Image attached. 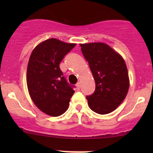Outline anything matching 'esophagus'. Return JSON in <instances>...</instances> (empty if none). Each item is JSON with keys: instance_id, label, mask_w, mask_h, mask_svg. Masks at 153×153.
I'll return each mask as SVG.
<instances>
[{"instance_id": "1", "label": "esophagus", "mask_w": 153, "mask_h": 153, "mask_svg": "<svg viewBox=\"0 0 153 153\" xmlns=\"http://www.w3.org/2000/svg\"><path fill=\"white\" fill-rule=\"evenodd\" d=\"M76 87H77V89H80V88H81V83H80V82L77 83Z\"/></svg>"}]
</instances>
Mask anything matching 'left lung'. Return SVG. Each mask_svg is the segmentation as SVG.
I'll return each mask as SVG.
<instances>
[{
    "label": "left lung",
    "mask_w": 153,
    "mask_h": 153,
    "mask_svg": "<svg viewBox=\"0 0 153 153\" xmlns=\"http://www.w3.org/2000/svg\"><path fill=\"white\" fill-rule=\"evenodd\" d=\"M95 82V92L87 95L89 108L101 115L110 113L122 103L129 86L127 68L122 57L107 44H80Z\"/></svg>",
    "instance_id": "8db88e82"
}]
</instances>
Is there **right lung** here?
<instances>
[{
	"label": "right lung",
	"mask_w": 153,
	"mask_h": 153,
	"mask_svg": "<svg viewBox=\"0 0 153 153\" xmlns=\"http://www.w3.org/2000/svg\"><path fill=\"white\" fill-rule=\"evenodd\" d=\"M75 46L50 38L38 44L29 58L27 72L29 93L37 107L50 116L64 113L75 92V86L67 82L59 67Z\"/></svg>",
	"instance_id": "obj_1"
}]
</instances>
